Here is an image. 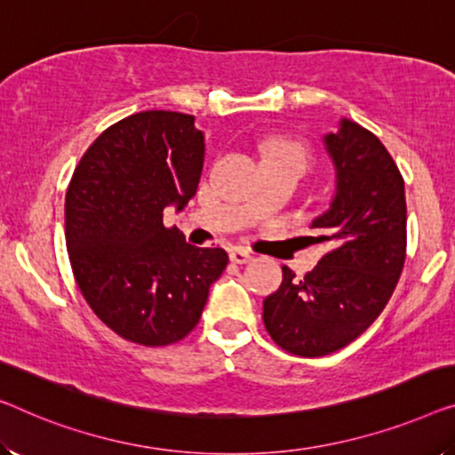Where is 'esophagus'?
I'll list each match as a JSON object with an SVG mask.
<instances>
[{"instance_id": "esophagus-1", "label": "esophagus", "mask_w": 455, "mask_h": 455, "mask_svg": "<svg viewBox=\"0 0 455 455\" xmlns=\"http://www.w3.org/2000/svg\"><path fill=\"white\" fill-rule=\"evenodd\" d=\"M228 257H230V261L233 263H239V266H243V263H247V261H251V255L247 249H241V247H236V249H233L228 253Z\"/></svg>"}]
</instances>
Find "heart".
Listing matches in <instances>:
<instances>
[{
  "label": "heart",
  "mask_w": 455,
  "mask_h": 455,
  "mask_svg": "<svg viewBox=\"0 0 455 455\" xmlns=\"http://www.w3.org/2000/svg\"><path fill=\"white\" fill-rule=\"evenodd\" d=\"M266 159H294L307 165V148L292 140H271L266 148Z\"/></svg>",
  "instance_id": "heart-1"
}]
</instances>
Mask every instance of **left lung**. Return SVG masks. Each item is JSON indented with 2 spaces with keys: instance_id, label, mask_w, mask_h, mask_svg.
Segmentation results:
<instances>
[{
  "instance_id": "left-lung-1",
  "label": "left lung",
  "mask_w": 455,
  "mask_h": 455,
  "mask_svg": "<svg viewBox=\"0 0 455 455\" xmlns=\"http://www.w3.org/2000/svg\"><path fill=\"white\" fill-rule=\"evenodd\" d=\"M335 172L329 208L310 222L327 249L302 280L283 267L263 300V323L282 349L321 357L349 345L376 321L404 266V181L376 134L341 118L323 134Z\"/></svg>"
}]
</instances>
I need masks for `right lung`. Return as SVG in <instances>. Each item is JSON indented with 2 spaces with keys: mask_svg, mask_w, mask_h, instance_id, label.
Returning a JSON list of instances; mask_svg holds the SVG:
<instances>
[{
  "mask_svg": "<svg viewBox=\"0 0 455 455\" xmlns=\"http://www.w3.org/2000/svg\"><path fill=\"white\" fill-rule=\"evenodd\" d=\"M204 132L189 114L148 110L106 128L65 196V241L81 294L114 333L169 345L198 324L225 249L194 247L163 227L198 192Z\"/></svg>",
  "mask_w": 455,
  "mask_h": 455,
  "instance_id": "right-lung-1",
  "label": "right lung"
}]
</instances>
